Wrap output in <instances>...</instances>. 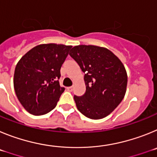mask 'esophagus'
<instances>
[{"instance_id":"34e87169","label":"esophagus","mask_w":157,"mask_h":157,"mask_svg":"<svg viewBox=\"0 0 157 157\" xmlns=\"http://www.w3.org/2000/svg\"><path fill=\"white\" fill-rule=\"evenodd\" d=\"M73 89H74V87H73V86L67 87V90L68 91H72V90H73Z\"/></svg>"}]
</instances>
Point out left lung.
Masks as SVG:
<instances>
[{"label": "left lung", "mask_w": 157, "mask_h": 157, "mask_svg": "<svg viewBox=\"0 0 157 157\" xmlns=\"http://www.w3.org/2000/svg\"><path fill=\"white\" fill-rule=\"evenodd\" d=\"M69 55L84 73L86 93L74 96L78 110L92 120L109 116L125 96L127 75L120 59L108 48L77 45Z\"/></svg>", "instance_id": "obj_1"}]
</instances>
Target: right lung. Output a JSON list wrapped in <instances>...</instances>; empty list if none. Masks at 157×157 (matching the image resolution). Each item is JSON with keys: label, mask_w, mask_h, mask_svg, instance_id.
Here are the masks:
<instances>
[{"label": "right lung", "mask_w": 157, "mask_h": 157, "mask_svg": "<svg viewBox=\"0 0 157 157\" xmlns=\"http://www.w3.org/2000/svg\"><path fill=\"white\" fill-rule=\"evenodd\" d=\"M71 45H37L19 59L14 73V89L18 100L34 116L46 114L56 106L64 87H60V68Z\"/></svg>", "instance_id": "right-lung-1"}]
</instances>
